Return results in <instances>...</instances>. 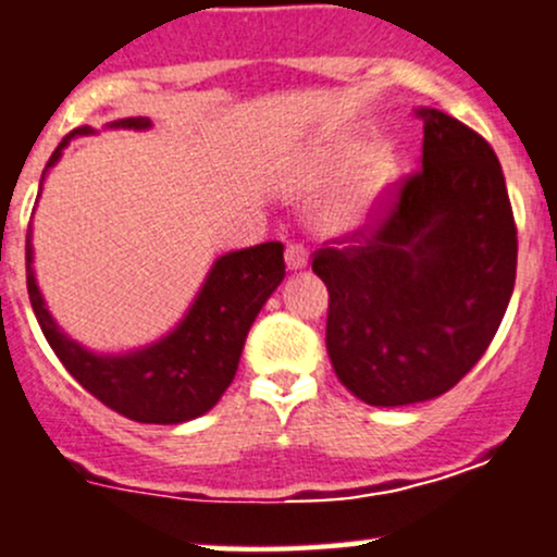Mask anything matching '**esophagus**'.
I'll return each instance as SVG.
<instances>
[{
    "instance_id": "esophagus-1",
    "label": "esophagus",
    "mask_w": 557,
    "mask_h": 557,
    "mask_svg": "<svg viewBox=\"0 0 557 557\" xmlns=\"http://www.w3.org/2000/svg\"><path fill=\"white\" fill-rule=\"evenodd\" d=\"M285 263H288V269L307 267V248H304L301 243H290L288 248H285Z\"/></svg>"
}]
</instances>
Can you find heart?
<instances>
[{"mask_svg": "<svg viewBox=\"0 0 557 557\" xmlns=\"http://www.w3.org/2000/svg\"><path fill=\"white\" fill-rule=\"evenodd\" d=\"M362 157H366V146H352V149L344 151L342 160H338V165L352 168L362 160ZM392 178H395V162H392L389 157H376V160L368 165V171L362 173L360 184H357V189L352 191V195L331 210V215H327V224H331L333 230H352V226L360 224V219L366 215V210L371 208V202L376 200L379 195H382V189L389 184Z\"/></svg>", "mask_w": 557, "mask_h": 557, "instance_id": "1", "label": "heart"}]
</instances>
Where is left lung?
Returning <instances> with one entry per match:
<instances>
[{
    "label": "left lung",
    "mask_w": 557,
    "mask_h": 557,
    "mask_svg": "<svg viewBox=\"0 0 557 557\" xmlns=\"http://www.w3.org/2000/svg\"><path fill=\"white\" fill-rule=\"evenodd\" d=\"M417 120L421 165L389 184L357 230L312 253L333 371L382 408L432 400L475 368L518 269V226L488 140L437 109Z\"/></svg>",
    "instance_id": "8db88e82"
}]
</instances>
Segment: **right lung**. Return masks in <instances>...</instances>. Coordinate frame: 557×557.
<instances>
[{
	"instance_id": "1",
	"label": "right lung",
	"mask_w": 557,
	"mask_h": 557,
	"mask_svg": "<svg viewBox=\"0 0 557 557\" xmlns=\"http://www.w3.org/2000/svg\"><path fill=\"white\" fill-rule=\"evenodd\" d=\"M114 125L149 127V120L136 116ZM85 133H90L87 125L69 133L52 151L47 168L55 165L69 138ZM28 237L32 234H26L28 298L47 344L96 400L140 424H181L202 417L221 400L237 373L239 355L256 314L285 277L283 243H261L221 256L210 269L189 314L171 336L133 355L98 357L63 336L61 327L52 323L32 272Z\"/></svg>"
}]
</instances>
